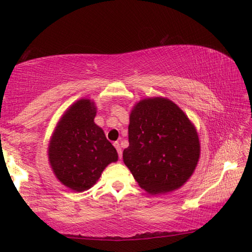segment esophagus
<instances>
[{"instance_id":"1","label":"esophagus","mask_w":252,"mask_h":252,"mask_svg":"<svg viewBox=\"0 0 252 252\" xmlns=\"http://www.w3.org/2000/svg\"><path fill=\"white\" fill-rule=\"evenodd\" d=\"M113 146L116 147V149H117V151H118V155H119V158H122V149H121V147H120V143L119 142H114L113 143Z\"/></svg>"}]
</instances>
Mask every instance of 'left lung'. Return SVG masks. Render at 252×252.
Masks as SVG:
<instances>
[{"label":"left lung","instance_id":"left-lung-1","mask_svg":"<svg viewBox=\"0 0 252 252\" xmlns=\"http://www.w3.org/2000/svg\"><path fill=\"white\" fill-rule=\"evenodd\" d=\"M199 158L197 129L174 102L155 96L133 105L123 162L140 188L150 194L179 189L193 174Z\"/></svg>","mask_w":252,"mask_h":252}]
</instances>
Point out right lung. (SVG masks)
Listing matches in <instances>:
<instances>
[{"label": "right lung", "instance_id": "obj_1", "mask_svg": "<svg viewBox=\"0 0 252 252\" xmlns=\"http://www.w3.org/2000/svg\"><path fill=\"white\" fill-rule=\"evenodd\" d=\"M96 106L80 99L60 118L49 143V163L58 180L69 189L83 192L95 185L118 152L95 125Z\"/></svg>", "mask_w": 252, "mask_h": 252}]
</instances>
